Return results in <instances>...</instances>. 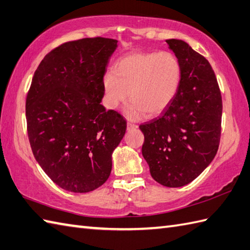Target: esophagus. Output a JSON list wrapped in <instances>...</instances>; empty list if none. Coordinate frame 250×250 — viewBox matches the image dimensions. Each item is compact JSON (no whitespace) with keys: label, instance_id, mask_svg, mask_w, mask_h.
Wrapping results in <instances>:
<instances>
[{"label":"esophagus","instance_id":"obj_1","mask_svg":"<svg viewBox=\"0 0 250 250\" xmlns=\"http://www.w3.org/2000/svg\"><path fill=\"white\" fill-rule=\"evenodd\" d=\"M137 127H138V126H137L136 124H134V123H130V122H128V123H127V130H128V131L136 129Z\"/></svg>","mask_w":250,"mask_h":250}]
</instances>
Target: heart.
I'll return each instance as SVG.
<instances>
[{
    "instance_id": "obj_1",
    "label": "heart",
    "mask_w": 250,
    "mask_h": 250,
    "mask_svg": "<svg viewBox=\"0 0 250 250\" xmlns=\"http://www.w3.org/2000/svg\"><path fill=\"white\" fill-rule=\"evenodd\" d=\"M182 78L180 61L170 51L134 52L115 64L114 71L104 76L106 104L116 109L127 97L131 103L126 109L130 119L144 113L157 115L173 102Z\"/></svg>"
}]
</instances>
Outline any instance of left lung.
Instances as JSON below:
<instances>
[{
  "mask_svg": "<svg viewBox=\"0 0 250 250\" xmlns=\"http://www.w3.org/2000/svg\"><path fill=\"white\" fill-rule=\"evenodd\" d=\"M166 42L180 61L181 83L163 114L139 126L142 155L155 181L182 187L200 175L217 153L223 101L208 61L185 42Z\"/></svg>",
  "mask_w": 250,
  "mask_h": 250,
  "instance_id": "8db88e82",
  "label": "left lung"
}]
</instances>
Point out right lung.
<instances>
[{
	"label": "right lung",
	"instance_id": "obj_1",
	"mask_svg": "<svg viewBox=\"0 0 250 250\" xmlns=\"http://www.w3.org/2000/svg\"><path fill=\"white\" fill-rule=\"evenodd\" d=\"M118 41L94 37L67 42L38 65L25 102L32 152L55 184L71 192L102 186L126 121L101 104L103 80Z\"/></svg>",
	"mask_w": 250,
	"mask_h": 250
}]
</instances>
